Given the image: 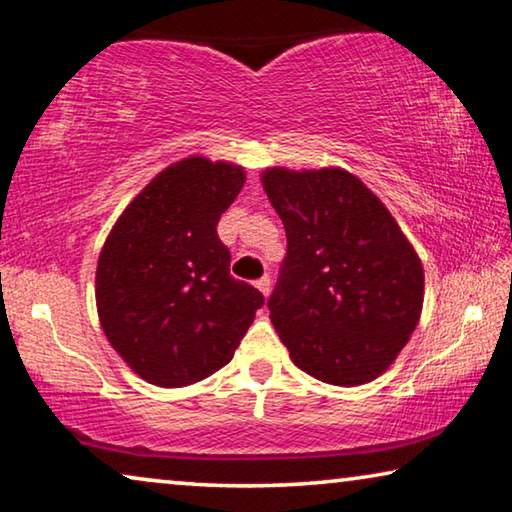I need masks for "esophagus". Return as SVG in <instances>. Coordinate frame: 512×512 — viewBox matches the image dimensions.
<instances>
[{
    "label": "esophagus",
    "mask_w": 512,
    "mask_h": 512,
    "mask_svg": "<svg viewBox=\"0 0 512 512\" xmlns=\"http://www.w3.org/2000/svg\"><path fill=\"white\" fill-rule=\"evenodd\" d=\"M255 287L262 291L264 296H269L271 294V278H269V275H262V278L255 282Z\"/></svg>",
    "instance_id": "1"
}]
</instances>
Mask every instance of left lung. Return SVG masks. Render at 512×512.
Instances as JSON below:
<instances>
[{"mask_svg":"<svg viewBox=\"0 0 512 512\" xmlns=\"http://www.w3.org/2000/svg\"><path fill=\"white\" fill-rule=\"evenodd\" d=\"M262 184L287 232L269 310L289 358L323 383H371L419 323V255L376 193L344 168H266Z\"/></svg>","mask_w":512,"mask_h":512,"instance_id":"obj_1","label":"left lung"}]
</instances>
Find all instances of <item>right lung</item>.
Listing matches in <instances>:
<instances>
[{"mask_svg":"<svg viewBox=\"0 0 512 512\" xmlns=\"http://www.w3.org/2000/svg\"><path fill=\"white\" fill-rule=\"evenodd\" d=\"M246 170L186 157L129 202L104 241L95 303L109 344L157 387H186L232 360L264 296L230 275L218 218Z\"/></svg>","mask_w":512,"mask_h":512,"instance_id":"obj_1","label":"right lung"}]
</instances>
